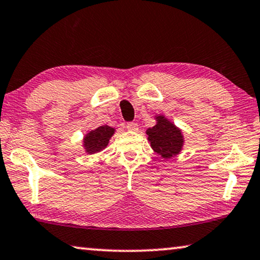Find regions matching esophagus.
Here are the masks:
<instances>
[{"label":"esophagus","mask_w":260,"mask_h":260,"mask_svg":"<svg viewBox=\"0 0 260 260\" xmlns=\"http://www.w3.org/2000/svg\"><path fill=\"white\" fill-rule=\"evenodd\" d=\"M126 127H127V129H128V131H132V132L138 131V123H137V122H134V121H129V122H127V123H126Z\"/></svg>","instance_id":"34e87169"}]
</instances>
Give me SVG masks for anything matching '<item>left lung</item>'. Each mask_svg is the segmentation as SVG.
Here are the masks:
<instances>
[{
  "instance_id": "left-lung-1",
  "label": "left lung",
  "mask_w": 260,
  "mask_h": 260,
  "mask_svg": "<svg viewBox=\"0 0 260 260\" xmlns=\"http://www.w3.org/2000/svg\"><path fill=\"white\" fill-rule=\"evenodd\" d=\"M157 120V125L147 129L148 140L155 152L164 158H169L180 153L183 145V138L181 131L172 122L162 117H158Z\"/></svg>"
}]
</instances>
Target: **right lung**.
I'll return each mask as SVG.
<instances>
[{
	"mask_svg": "<svg viewBox=\"0 0 260 260\" xmlns=\"http://www.w3.org/2000/svg\"><path fill=\"white\" fill-rule=\"evenodd\" d=\"M113 133L114 129L111 128L110 126H100L96 129L90 132L84 139V146L86 148V152L94 154L103 150L107 146Z\"/></svg>",
	"mask_w": 260,
	"mask_h": 260,
	"instance_id": "1",
	"label": "right lung"
}]
</instances>
